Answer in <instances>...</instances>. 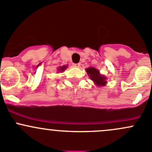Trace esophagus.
I'll return each mask as SVG.
<instances>
[{
  "label": "esophagus",
  "instance_id": "34e87169",
  "mask_svg": "<svg viewBox=\"0 0 152 152\" xmlns=\"http://www.w3.org/2000/svg\"><path fill=\"white\" fill-rule=\"evenodd\" d=\"M74 65L75 67H80V65H81V63H76V64H74Z\"/></svg>",
  "mask_w": 152,
  "mask_h": 152
}]
</instances>
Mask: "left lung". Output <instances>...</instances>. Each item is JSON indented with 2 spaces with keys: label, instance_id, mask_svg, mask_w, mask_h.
Here are the masks:
<instances>
[{
  "label": "left lung",
  "instance_id": "1",
  "mask_svg": "<svg viewBox=\"0 0 152 152\" xmlns=\"http://www.w3.org/2000/svg\"><path fill=\"white\" fill-rule=\"evenodd\" d=\"M86 71L91 80H93L97 86H104L105 84L107 83L105 81V77L100 75L99 71L97 69L94 68V67H89V68L86 69Z\"/></svg>",
  "mask_w": 152,
  "mask_h": 152
}]
</instances>
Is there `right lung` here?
I'll list each match as a JSON object with an SVG mask.
<instances>
[{"mask_svg": "<svg viewBox=\"0 0 152 152\" xmlns=\"http://www.w3.org/2000/svg\"><path fill=\"white\" fill-rule=\"evenodd\" d=\"M66 67H67L66 66H62L59 69V71H63L64 70H65V68H66Z\"/></svg>", "mask_w": 152, "mask_h": 152, "instance_id": "right-lung-1", "label": "right lung"}]
</instances>
